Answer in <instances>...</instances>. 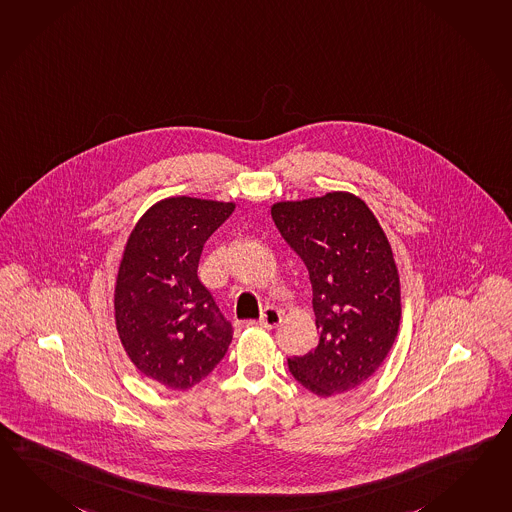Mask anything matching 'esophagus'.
Here are the masks:
<instances>
[{
    "instance_id": "obj_1",
    "label": "esophagus",
    "mask_w": 512,
    "mask_h": 512,
    "mask_svg": "<svg viewBox=\"0 0 512 512\" xmlns=\"http://www.w3.org/2000/svg\"><path fill=\"white\" fill-rule=\"evenodd\" d=\"M281 312L277 310V308L266 307L262 310L261 319H257V321H253L255 325H259V327H264V329H272V327H277L279 323H281Z\"/></svg>"
}]
</instances>
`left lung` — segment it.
<instances>
[{
  "instance_id": "obj_1",
  "label": "left lung",
  "mask_w": 512,
  "mask_h": 512,
  "mask_svg": "<svg viewBox=\"0 0 512 512\" xmlns=\"http://www.w3.org/2000/svg\"><path fill=\"white\" fill-rule=\"evenodd\" d=\"M272 218L307 266L318 345L288 358L290 373L318 397L353 391L386 360L400 325V281L384 229L364 200L327 193L277 202Z\"/></svg>"
}]
</instances>
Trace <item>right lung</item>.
Returning <instances> with one entry per match:
<instances>
[{
    "label": "right lung",
    "mask_w": 512,
    "mask_h": 512,
    "mask_svg": "<svg viewBox=\"0 0 512 512\" xmlns=\"http://www.w3.org/2000/svg\"><path fill=\"white\" fill-rule=\"evenodd\" d=\"M233 211V202L172 196L152 205L126 240L115 325L132 364L161 386H196L228 353L233 327L200 283L198 262Z\"/></svg>",
    "instance_id": "right-lung-1"
}]
</instances>
